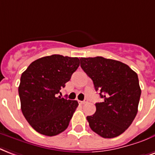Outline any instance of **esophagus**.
I'll use <instances>...</instances> for the list:
<instances>
[{
    "instance_id": "esophagus-1",
    "label": "esophagus",
    "mask_w": 155,
    "mask_h": 155,
    "mask_svg": "<svg viewBox=\"0 0 155 155\" xmlns=\"http://www.w3.org/2000/svg\"><path fill=\"white\" fill-rule=\"evenodd\" d=\"M78 103L80 104H86V103H87V99H85V100H83V101H78Z\"/></svg>"
}]
</instances>
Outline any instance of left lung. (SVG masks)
<instances>
[{
  "label": "left lung",
  "instance_id": "1",
  "mask_svg": "<svg viewBox=\"0 0 155 155\" xmlns=\"http://www.w3.org/2000/svg\"><path fill=\"white\" fill-rule=\"evenodd\" d=\"M81 67L99 91L102 103L86 117L91 129L104 138H112L125 131L136 117L141 96L137 74L120 61L102 56L81 57Z\"/></svg>",
  "mask_w": 155,
  "mask_h": 155
}]
</instances>
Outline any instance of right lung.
I'll return each mask as SVG.
<instances>
[{
    "instance_id": "add662e5",
    "label": "right lung",
    "mask_w": 155,
    "mask_h": 155,
    "mask_svg": "<svg viewBox=\"0 0 155 155\" xmlns=\"http://www.w3.org/2000/svg\"><path fill=\"white\" fill-rule=\"evenodd\" d=\"M79 64L78 57L51 55L33 61L21 74L18 87L21 111L36 132L52 137L68 128L78 103L58 94Z\"/></svg>"
}]
</instances>
